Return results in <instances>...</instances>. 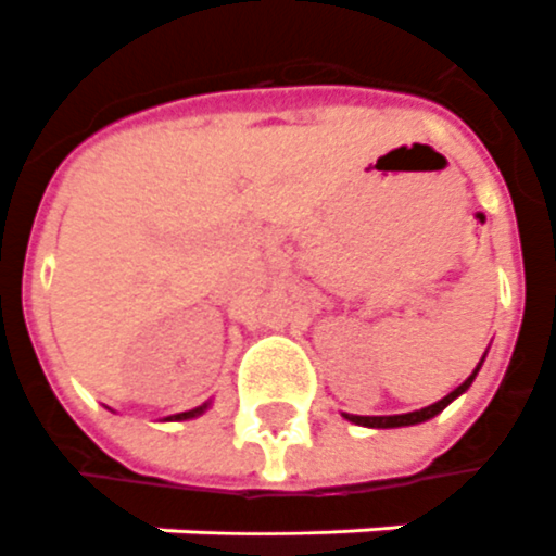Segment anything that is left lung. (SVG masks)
<instances>
[{"mask_svg":"<svg viewBox=\"0 0 556 556\" xmlns=\"http://www.w3.org/2000/svg\"><path fill=\"white\" fill-rule=\"evenodd\" d=\"M482 362H485V356H482ZM482 362L476 365V371L464 380V383L455 389V392H448L446 397H440L437 404H431V407H422V410H413V413H401V416H350V413H344V419H350V422L356 425H365V428H404V425H419V422H428V419H434L437 413H443L455 401V397L460 395V392H467L470 389V383H473V377L479 374V368H482Z\"/></svg>","mask_w":556,"mask_h":556,"instance_id":"1","label":"left lung"}]
</instances>
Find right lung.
<instances>
[{"mask_svg":"<svg viewBox=\"0 0 556 556\" xmlns=\"http://www.w3.org/2000/svg\"><path fill=\"white\" fill-rule=\"evenodd\" d=\"M208 404H203V407H194V410H188V413H176V416H170V419H194V416H200V413L206 410Z\"/></svg>","mask_w":556,"mask_h":556,"instance_id":"right-lung-1","label":"right lung"}]
</instances>
